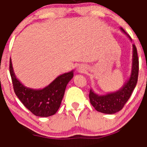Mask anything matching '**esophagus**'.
<instances>
[{
  "label": "esophagus",
  "instance_id": "1",
  "mask_svg": "<svg viewBox=\"0 0 147 147\" xmlns=\"http://www.w3.org/2000/svg\"><path fill=\"white\" fill-rule=\"evenodd\" d=\"M78 69L80 72H84V71H85V68H84V67H82V66H80L79 67H78Z\"/></svg>",
  "mask_w": 147,
  "mask_h": 147
}]
</instances>
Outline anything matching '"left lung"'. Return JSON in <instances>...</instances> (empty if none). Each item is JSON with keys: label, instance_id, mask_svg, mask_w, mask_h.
<instances>
[{"label": "left lung", "instance_id": "8db88e82", "mask_svg": "<svg viewBox=\"0 0 147 147\" xmlns=\"http://www.w3.org/2000/svg\"><path fill=\"white\" fill-rule=\"evenodd\" d=\"M121 31L127 34L122 28ZM129 38L130 40L131 38ZM132 67L131 76L122 87L115 92L109 93L105 95H98L95 94L92 90H90L89 97L90 103L94 109L102 113L112 115L119 112L124 107L126 102L128 101L133 90L137 85L139 73V58H138L137 47L133 45Z\"/></svg>", "mask_w": 147, "mask_h": 147}]
</instances>
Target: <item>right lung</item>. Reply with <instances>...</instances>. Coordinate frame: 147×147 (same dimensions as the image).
Instances as JSON below:
<instances>
[{
  "instance_id": "add662e5",
  "label": "right lung",
  "mask_w": 147,
  "mask_h": 147,
  "mask_svg": "<svg viewBox=\"0 0 147 147\" xmlns=\"http://www.w3.org/2000/svg\"><path fill=\"white\" fill-rule=\"evenodd\" d=\"M9 69L16 96L33 115L42 117L52 116L57 112L67 84L73 78V71H71L58 76L42 90H33L24 86L16 78L11 59H10Z\"/></svg>"
}]
</instances>
